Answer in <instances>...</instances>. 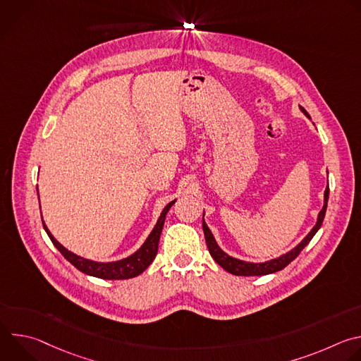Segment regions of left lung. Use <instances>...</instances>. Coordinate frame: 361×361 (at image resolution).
<instances>
[{
  "label": "left lung",
  "instance_id": "8db88e82",
  "mask_svg": "<svg viewBox=\"0 0 361 361\" xmlns=\"http://www.w3.org/2000/svg\"><path fill=\"white\" fill-rule=\"evenodd\" d=\"M300 111L310 118V116H308V113L300 106ZM312 120V118H310ZM329 184H327V188L324 191V204H323V209L322 212L319 213L317 216V221L314 224V227L310 230V233H308L295 247H293L291 250H288L287 252L276 257V259H271V260H267V262H263V263H252V262H245V260H240V259H235V257L227 254L224 250H221V247L217 244L212 230L209 228L207 223L204 221V214H202V230H204V237H205V243H207V247H209V251L212 254L213 259L216 260L217 264H220L226 271L231 273V274H235V276H266V274H271V273H276V271H280L283 270L286 266H288L295 257L300 254V251L310 243V240L314 237V234L320 230L322 224H323V220H324V216H326V210H327V201H329Z\"/></svg>",
  "mask_w": 361,
  "mask_h": 361
}]
</instances>
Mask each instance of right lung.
I'll list each match as a JSON object with an SVG mask.
<instances>
[{
  "label": "right lung",
  "instance_id": "right-lung-1",
  "mask_svg": "<svg viewBox=\"0 0 361 361\" xmlns=\"http://www.w3.org/2000/svg\"><path fill=\"white\" fill-rule=\"evenodd\" d=\"M37 194H38V188H37ZM176 201L177 200H173L166 205L156 226H154V228L151 230V233L148 234L142 245L137 251L126 257V259L116 260V262H94V260L84 259V257L74 254L73 251L66 248L60 241H57L56 237L51 234V231L45 226L44 220H42V226L49 240L53 241V244L57 247V250L81 273L97 277V279H104V280H126V279H133L140 276L152 263V260L156 259L166 216Z\"/></svg>",
  "mask_w": 361,
  "mask_h": 361
}]
</instances>
